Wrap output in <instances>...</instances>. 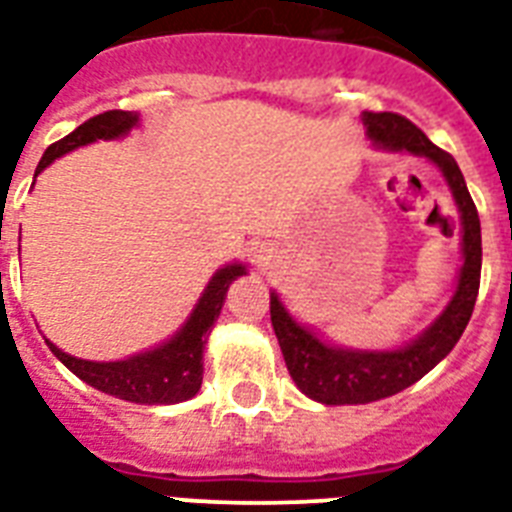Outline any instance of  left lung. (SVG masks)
Wrapping results in <instances>:
<instances>
[{
    "mask_svg": "<svg viewBox=\"0 0 512 512\" xmlns=\"http://www.w3.org/2000/svg\"><path fill=\"white\" fill-rule=\"evenodd\" d=\"M364 124L366 135L377 146L425 156L444 172L460 207L465 263H462L457 292L449 308L441 313V319L425 335L393 353L327 348L308 329L297 327L292 316L284 311V305L279 303V297L271 295V324L279 337L292 380L305 396L329 406L380 401L425 377L462 337L473 316L478 287H481V220H478V209L470 199L468 185L454 156L446 154L444 148L433 146L417 124L393 111H364Z\"/></svg>",
    "mask_w": 512,
    "mask_h": 512,
    "instance_id": "1",
    "label": "left lung"
}]
</instances>
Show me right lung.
Masks as SVG:
<instances>
[{
    "label": "right lung",
    "mask_w": 512,
    "mask_h": 512,
    "mask_svg": "<svg viewBox=\"0 0 512 512\" xmlns=\"http://www.w3.org/2000/svg\"><path fill=\"white\" fill-rule=\"evenodd\" d=\"M138 122V116L130 111H103L92 116L84 124H79L71 135L60 138L44 151L42 162L36 167V175L52 164L58 156L84 143L100 138H119ZM241 265H228L223 271H217L209 281L207 292L191 313V319L170 342H164L162 348L148 350L143 356L127 358V361H114V364H95V361H82L58 350L52 342L50 350L71 369V372L84 380L92 388L103 390L108 396L132 401V404H177L196 396L201 388V374H204V342H207L209 329L220 316V308L225 303V292L231 287V281L241 276Z\"/></svg>",
    "instance_id": "obj_1"
}]
</instances>
